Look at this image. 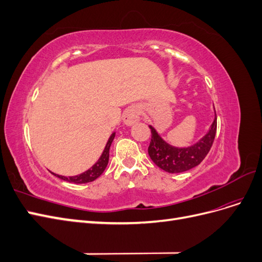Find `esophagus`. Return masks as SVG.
Returning <instances> with one entry per match:
<instances>
[{"mask_svg": "<svg viewBox=\"0 0 262 262\" xmlns=\"http://www.w3.org/2000/svg\"><path fill=\"white\" fill-rule=\"evenodd\" d=\"M139 119H140V110L137 107L131 106L125 109V112L123 114V121L126 125L134 124L137 121H139Z\"/></svg>", "mask_w": 262, "mask_h": 262, "instance_id": "1", "label": "esophagus"}]
</instances>
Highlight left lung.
<instances>
[{"mask_svg":"<svg viewBox=\"0 0 262 262\" xmlns=\"http://www.w3.org/2000/svg\"><path fill=\"white\" fill-rule=\"evenodd\" d=\"M216 114L209 132L198 142L189 147H175L165 142L152 125H149L152 132V139L148 146V155L158 167L163 170L177 173L191 169L199 165L204 157L208 155L213 144L216 133Z\"/></svg>","mask_w":262,"mask_h":262,"instance_id":"8db88e82","label":"left lung"}]
</instances>
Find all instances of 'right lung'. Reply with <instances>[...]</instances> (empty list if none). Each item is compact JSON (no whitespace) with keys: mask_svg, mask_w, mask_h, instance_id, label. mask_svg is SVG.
Segmentation results:
<instances>
[{"mask_svg":"<svg viewBox=\"0 0 262 262\" xmlns=\"http://www.w3.org/2000/svg\"><path fill=\"white\" fill-rule=\"evenodd\" d=\"M115 134L116 133H113L112 137L109 138L107 144L105 146L104 152H102L98 162L95 164L93 167H91L89 170H86L83 173H80V175L72 176V177H64V176L57 175V173H53V172L52 173L54 176L59 177L60 179H63V180L69 181V182H73V184H86V182H91V181H94L95 179H97L101 175V173L104 172V170L106 169L107 165H108L109 148H110V145H112L113 141L115 139Z\"/></svg>","mask_w":262,"mask_h":262,"instance_id":"1","label":"right lung"}]
</instances>
